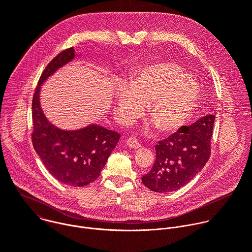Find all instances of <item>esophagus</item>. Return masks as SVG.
<instances>
[{
  "label": "esophagus",
  "mask_w": 252,
  "mask_h": 252,
  "mask_svg": "<svg viewBox=\"0 0 252 252\" xmlns=\"http://www.w3.org/2000/svg\"><path fill=\"white\" fill-rule=\"evenodd\" d=\"M126 146L128 147V148H130V149H139L140 148V143L138 142V140L137 139H135L133 136H130V137H128L126 140Z\"/></svg>",
  "instance_id": "34e87169"
}]
</instances>
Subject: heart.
I'll return each instance as SVG.
<instances>
[{
    "mask_svg": "<svg viewBox=\"0 0 252 252\" xmlns=\"http://www.w3.org/2000/svg\"><path fill=\"white\" fill-rule=\"evenodd\" d=\"M198 95L196 82L173 63H159L139 70L130 86L123 85L116 95V106L125 124L148 114L162 132L181 128L189 119Z\"/></svg>",
    "mask_w": 252,
    "mask_h": 252,
    "instance_id": "obj_1",
    "label": "heart"
}]
</instances>
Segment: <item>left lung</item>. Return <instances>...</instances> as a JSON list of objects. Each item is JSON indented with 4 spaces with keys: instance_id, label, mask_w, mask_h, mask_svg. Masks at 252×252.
Instances as JSON below:
<instances>
[{
    "instance_id": "obj_1",
    "label": "left lung",
    "mask_w": 252,
    "mask_h": 252,
    "mask_svg": "<svg viewBox=\"0 0 252 252\" xmlns=\"http://www.w3.org/2000/svg\"><path fill=\"white\" fill-rule=\"evenodd\" d=\"M215 115L202 117L189 126L159 140L153 168L141 181L155 192H171L189 183L210 157Z\"/></svg>"
}]
</instances>
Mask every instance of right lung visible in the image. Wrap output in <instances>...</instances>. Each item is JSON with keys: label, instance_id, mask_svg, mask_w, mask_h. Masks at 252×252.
Returning a JSON list of instances; mask_svg holds the SVG:
<instances>
[{"label": "right lung", "instance_id": "right-lung-1", "mask_svg": "<svg viewBox=\"0 0 252 252\" xmlns=\"http://www.w3.org/2000/svg\"><path fill=\"white\" fill-rule=\"evenodd\" d=\"M75 57L74 48L66 49L44 69L32 96V141L46 168L60 183L85 187L99 176L121 135L94 124L77 130H63L45 117L40 104L41 86Z\"/></svg>", "mask_w": 252, "mask_h": 252}]
</instances>
